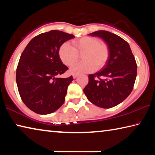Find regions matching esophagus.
<instances>
[{"label":"esophagus","instance_id":"1","mask_svg":"<svg viewBox=\"0 0 155 155\" xmlns=\"http://www.w3.org/2000/svg\"><path fill=\"white\" fill-rule=\"evenodd\" d=\"M78 74H73L72 77H73V78H76L78 77Z\"/></svg>","mask_w":155,"mask_h":155}]
</instances>
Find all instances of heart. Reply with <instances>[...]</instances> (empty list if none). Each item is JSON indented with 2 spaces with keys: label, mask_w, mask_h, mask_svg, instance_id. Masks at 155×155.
Instances as JSON below:
<instances>
[{
  "label": "heart",
  "mask_w": 155,
  "mask_h": 155,
  "mask_svg": "<svg viewBox=\"0 0 155 155\" xmlns=\"http://www.w3.org/2000/svg\"><path fill=\"white\" fill-rule=\"evenodd\" d=\"M82 54V61L70 68L72 73L91 72L99 70L107 64L110 56L109 47L106 42L94 37L85 36L69 43L62 44L59 49V57L63 64L70 66L77 61Z\"/></svg>",
  "instance_id": "b5f03b06"
}]
</instances>
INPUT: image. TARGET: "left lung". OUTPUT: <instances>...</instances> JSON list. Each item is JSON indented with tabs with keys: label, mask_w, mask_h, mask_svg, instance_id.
<instances>
[{
	"label": "left lung",
	"mask_w": 155,
	"mask_h": 155,
	"mask_svg": "<svg viewBox=\"0 0 155 155\" xmlns=\"http://www.w3.org/2000/svg\"><path fill=\"white\" fill-rule=\"evenodd\" d=\"M90 35L100 37L108 44L110 56L103 70L89 74L83 91L91 103L102 108H111L130 95L137 77V64L129 44L120 36L107 31Z\"/></svg>",
	"instance_id": "1"
}]
</instances>
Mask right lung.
I'll list each match as a JSON object with an SVG mask.
<instances>
[{"label":"right lung","mask_w":155,"mask_h":155,"mask_svg":"<svg viewBox=\"0 0 155 155\" xmlns=\"http://www.w3.org/2000/svg\"><path fill=\"white\" fill-rule=\"evenodd\" d=\"M74 36L61 31L41 33L26 46L16 69L20 98L28 109L38 114H49L62 106L72 76L57 78L68 70L59 57V49Z\"/></svg>","instance_id":"add662e5"}]
</instances>
